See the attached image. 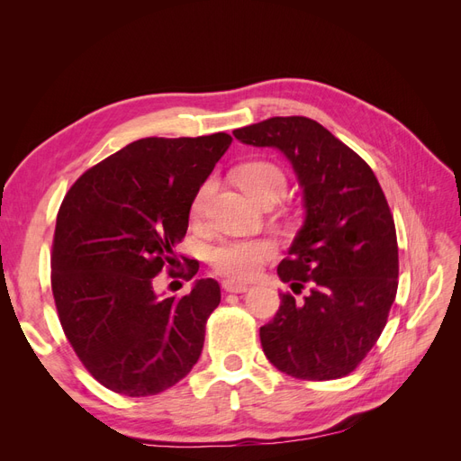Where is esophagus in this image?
<instances>
[{
    "mask_svg": "<svg viewBox=\"0 0 461 461\" xmlns=\"http://www.w3.org/2000/svg\"><path fill=\"white\" fill-rule=\"evenodd\" d=\"M222 288H225L227 292H236V294H239V292L248 290V285L239 283V281H225V283H222Z\"/></svg>",
    "mask_w": 461,
    "mask_h": 461,
    "instance_id": "34e87169",
    "label": "esophagus"
}]
</instances>
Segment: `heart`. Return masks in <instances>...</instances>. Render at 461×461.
Returning a JSON list of instances; mask_svg holds the SVG:
<instances>
[{
    "label": "heart",
    "instance_id": "obj_1",
    "mask_svg": "<svg viewBox=\"0 0 461 461\" xmlns=\"http://www.w3.org/2000/svg\"><path fill=\"white\" fill-rule=\"evenodd\" d=\"M242 188L252 196L256 202L263 198L265 194H276L281 196L285 190V175L275 163L269 161H249L246 163L240 173ZM213 192V180H205L198 190L196 198L192 202V213L202 217L209 198ZM275 244L269 240H236L225 242L217 246L212 252L213 267L221 273L232 278H249L254 276L261 265L273 258Z\"/></svg>",
    "mask_w": 461,
    "mask_h": 461
}]
</instances>
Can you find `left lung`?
I'll return each instance as SVG.
<instances>
[{
	"mask_svg": "<svg viewBox=\"0 0 461 461\" xmlns=\"http://www.w3.org/2000/svg\"><path fill=\"white\" fill-rule=\"evenodd\" d=\"M236 140L275 148L294 169L303 222L278 278L310 294H281L259 329L271 364L305 381L352 373L386 325L398 288L394 219L371 167L308 117H271L236 129Z\"/></svg>",
	"mask_w": 461,
	"mask_h": 461,
	"instance_id": "obj_1",
	"label": "left lung"
}]
</instances>
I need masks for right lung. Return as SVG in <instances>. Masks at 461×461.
Returning a JSON list of instances; mask_svg holds the SVG:
<instances>
[{
    "mask_svg": "<svg viewBox=\"0 0 461 461\" xmlns=\"http://www.w3.org/2000/svg\"><path fill=\"white\" fill-rule=\"evenodd\" d=\"M230 142L225 132L142 138L82 175L59 207L51 290L61 327L117 394L163 393L200 359L219 283L200 278L190 294L161 298L153 276L176 261L192 202Z\"/></svg>",
    "mask_w": 461,
    "mask_h": 461,
    "instance_id": "1",
    "label": "right lung"
}]
</instances>
